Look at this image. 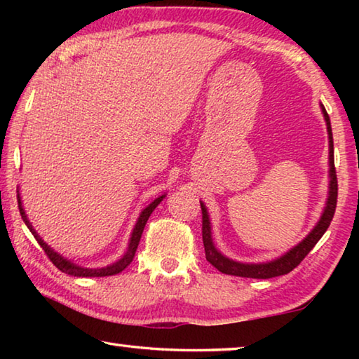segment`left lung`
Returning a JSON list of instances; mask_svg holds the SVG:
<instances>
[{
  "label": "left lung",
  "instance_id": "1",
  "mask_svg": "<svg viewBox=\"0 0 359 359\" xmlns=\"http://www.w3.org/2000/svg\"><path fill=\"white\" fill-rule=\"evenodd\" d=\"M321 112H323V117L326 120L327 137H330V196H327L326 208L323 210V214H321L318 223L315 224V228L296 247H293L291 250L282 255L280 258L269 261V263L253 264V263H239V261L229 259L218 252L214 245L208 209H205L204 203H201L203 242H204V250H205V259H208L212 266L217 267L218 271L223 272V274L248 277V278H272V277L288 274V272L293 271L294 267L307 257V253L312 250L315 244L321 239V236L326 233V229L330 228L334 212H336V204H337V175H336V168H334V145H332L331 121H330V115H327L323 104H321Z\"/></svg>",
  "mask_w": 359,
  "mask_h": 359
}]
</instances>
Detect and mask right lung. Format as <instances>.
<instances>
[{
    "mask_svg": "<svg viewBox=\"0 0 359 359\" xmlns=\"http://www.w3.org/2000/svg\"><path fill=\"white\" fill-rule=\"evenodd\" d=\"M165 196H166V194H161L160 198H156L154 203H150V204L147 205V208H145V209L141 212V215H139L137 222H136V226H135V229H133V233H131L128 248H126V252H125L123 257H121L118 261H115V263L111 264V266L96 267V269H90V267L77 266L76 263H72V261L66 259L65 257H62V255L57 253L50 245H47L46 242L41 239V236H39L38 233H36V229L33 228V224L29 223L28 217H27V214H25V210H23V208H22L20 194H17V199H19V209H20L22 220L25 222L28 229L32 231V234L34 236V239L39 242V245L42 247V250L46 252L48 259H50L52 263L55 264L60 271L65 272V274L74 276V277H106V276H115V274H118V272H121V271L125 269V267H128V266L131 264V261H133V258H135L136 250H137L139 241H141V236H142V231H144V228H145V223H147L150 214L155 210L156 205L163 201V198H165Z\"/></svg>",
    "mask_w": 359,
    "mask_h": 359,
    "instance_id": "1",
    "label": "right lung"
}]
</instances>
